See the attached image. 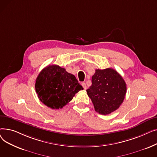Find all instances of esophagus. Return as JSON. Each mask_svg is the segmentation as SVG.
Listing matches in <instances>:
<instances>
[{"mask_svg": "<svg viewBox=\"0 0 157 157\" xmlns=\"http://www.w3.org/2000/svg\"><path fill=\"white\" fill-rule=\"evenodd\" d=\"M81 85H82V86H83V88H84L85 90L86 89V85L85 83H82Z\"/></svg>", "mask_w": 157, "mask_h": 157, "instance_id": "34e87169", "label": "esophagus"}]
</instances>
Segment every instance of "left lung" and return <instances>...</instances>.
Segmentation results:
<instances>
[{"instance_id":"1","label":"left lung","mask_w":157,"mask_h":157,"mask_svg":"<svg viewBox=\"0 0 157 157\" xmlns=\"http://www.w3.org/2000/svg\"><path fill=\"white\" fill-rule=\"evenodd\" d=\"M127 85L120 74L111 68L96 69L92 85L86 90L95 110L106 115L119 108L125 98Z\"/></svg>"}]
</instances>
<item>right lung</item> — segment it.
I'll return each instance as SVG.
<instances>
[{
  "instance_id": "obj_1",
  "label": "right lung",
  "mask_w": 157,
  "mask_h": 157,
  "mask_svg": "<svg viewBox=\"0 0 157 157\" xmlns=\"http://www.w3.org/2000/svg\"><path fill=\"white\" fill-rule=\"evenodd\" d=\"M35 88L39 100L54 109L62 108L83 90L73 74L57 65H48L40 72Z\"/></svg>"
}]
</instances>
